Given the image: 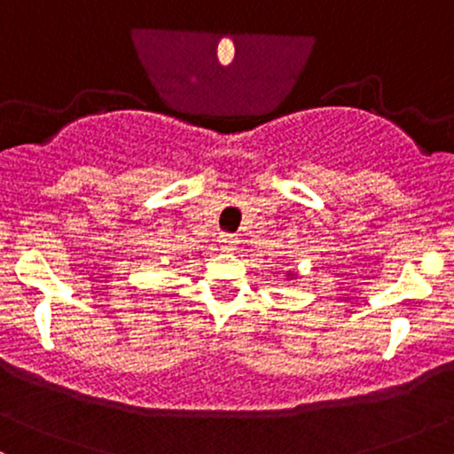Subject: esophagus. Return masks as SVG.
<instances>
[{"label": "esophagus", "mask_w": 454, "mask_h": 454, "mask_svg": "<svg viewBox=\"0 0 454 454\" xmlns=\"http://www.w3.org/2000/svg\"><path fill=\"white\" fill-rule=\"evenodd\" d=\"M220 245L223 249H234L239 245V239L234 237V234H220Z\"/></svg>", "instance_id": "obj_1"}]
</instances>
